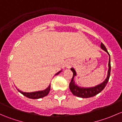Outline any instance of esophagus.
I'll use <instances>...</instances> for the list:
<instances>
[{"mask_svg": "<svg viewBox=\"0 0 122 122\" xmlns=\"http://www.w3.org/2000/svg\"><path fill=\"white\" fill-rule=\"evenodd\" d=\"M72 65H73V61L71 60H68L66 62V64H65V67L67 68H70Z\"/></svg>", "mask_w": 122, "mask_h": 122, "instance_id": "1", "label": "esophagus"}]
</instances>
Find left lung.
<instances>
[{"label":"left lung","mask_w":122,"mask_h":122,"mask_svg":"<svg viewBox=\"0 0 122 122\" xmlns=\"http://www.w3.org/2000/svg\"><path fill=\"white\" fill-rule=\"evenodd\" d=\"M101 48L104 51L108 54L109 55V64H108V66H109V70L107 71V76L106 78L103 81L102 83L100 84L96 85V86H94V87H81V86H78L74 81V77L77 76V72H76V70H74V68H71V70L73 72V76L71 79V82L70 83V90L71 92V93L76 96L78 97L81 98H89L92 97L94 96L97 95L100 93L102 90L104 88L107 84L108 81H109V77H110V71H111V66H110V55H109V52L107 51L106 48L105 47L103 44L101 43L100 45Z\"/></svg>","instance_id":"8db88e82"}]
</instances>
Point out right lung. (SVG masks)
I'll use <instances>...</instances> for the list:
<instances>
[{
  "label": "right lung",
  "instance_id": "obj_1",
  "mask_svg": "<svg viewBox=\"0 0 122 122\" xmlns=\"http://www.w3.org/2000/svg\"><path fill=\"white\" fill-rule=\"evenodd\" d=\"M61 71H62V70L56 72V73L55 74V76L58 74L60 73ZM50 89H51V84L49 85L48 87L46 88H45V90L35 91V92H23V91L20 90L19 88H17V90L19 91V92H20V93H21V94H22L23 96H26V97L32 99H41V98L44 97L45 96H46L48 94L49 92H50Z\"/></svg>",
  "mask_w": 122,
  "mask_h": 122
}]
</instances>
